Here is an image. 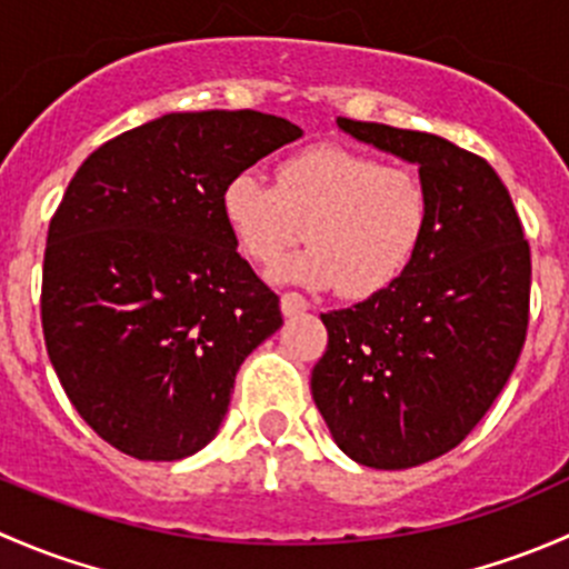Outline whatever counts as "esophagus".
Instances as JSON below:
<instances>
[{
  "mask_svg": "<svg viewBox=\"0 0 569 569\" xmlns=\"http://www.w3.org/2000/svg\"><path fill=\"white\" fill-rule=\"evenodd\" d=\"M280 311H283V317H297V313L308 311V300L302 295H297V291H286L280 297Z\"/></svg>",
  "mask_w": 569,
  "mask_h": 569,
  "instance_id": "34e87169",
  "label": "esophagus"
}]
</instances>
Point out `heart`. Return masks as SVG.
<instances>
[{"label": "heart", "instance_id": "heart-1", "mask_svg": "<svg viewBox=\"0 0 569 569\" xmlns=\"http://www.w3.org/2000/svg\"><path fill=\"white\" fill-rule=\"evenodd\" d=\"M222 214L248 258L272 267L300 242L313 244L286 267L291 280L369 300L412 267L432 222V198L410 168L343 146H308L263 176H233Z\"/></svg>", "mask_w": 569, "mask_h": 569}]
</instances>
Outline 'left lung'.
I'll return each instance as SVG.
<instances>
[{
  "label": "left lung",
  "mask_w": 569,
  "mask_h": 569,
  "mask_svg": "<svg viewBox=\"0 0 569 569\" xmlns=\"http://www.w3.org/2000/svg\"><path fill=\"white\" fill-rule=\"evenodd\" d=\"M418 164L432 222L382 295L321 313L327 349L311 393L343 455L416 468L468 438L515 371L529 330L531 250L496 170L438 134L338 118Z\"/></svg>",
  "instance_id": "8db88e82"
}]
</instances>
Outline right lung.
Segmentation results:
<instances>
[{
  "instance_id": "add662e5",
  "label": "right lung",
  "mask_w": 569,
  "mask_h": 569,
  "mask_svg": "<svg viewBox=\"0 0 569 569\" xmlns=\"http://www.w3.org/2000/svg\"><path fill=\"white\" fill-rule=\"evenodd\" d=\"M300 134L256 109L170 112L96 148L68 183L46 237V352L123 455L203 449L242 360L283 325L280 297L237 252L222 189Z\"/></svg>"
}]
</instances>
